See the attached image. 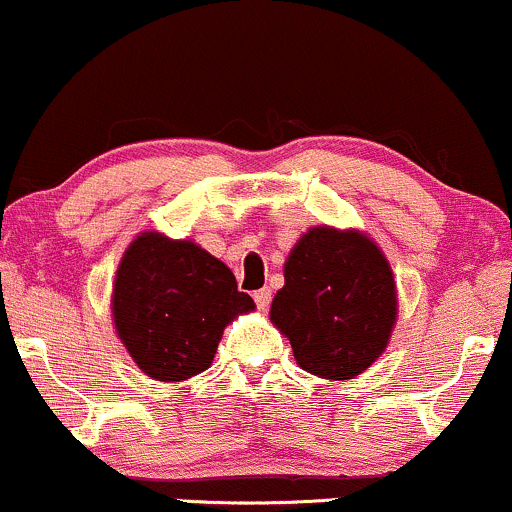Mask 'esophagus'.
Wrapping results in <instances>:
<instances>
[{
    "label": "esophagus",
    "instance_id": "1",
    "mask_svg": "<svg viewBox=\"0 0 512 512\" xmlns=\"http://www.w3.org/2000/svg\"><path fill=\"white\" fill-rule=\"evenodd\" d=\"M252 297H255L257 309H262V312H264V309H269V304H271V290H269V288L257 290V293L252 295Z\"/></svg>",
    "mask_w": 512,
    "mask_h": 512
}]
</instances>
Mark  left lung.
Instances as JSON below:
<instances>
[{
    "label": "left lung",
    "instance_id": "obj_1",
    "mask_svg": "<svg viewBox=\"0 0 512 512\" xmlns=\"http://www.w3.org/2000/svg\"><path fill=\"white\" fill-rule=\"evenodd\" d=\"M271 321L304 371L354 378L383 354L397 321L390 264L359 231L314 226L290 252Z\"/></svg>",
    "mask_w": 512,
    "mask_h": 512
}]
</instances>
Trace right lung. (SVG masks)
Here are the masks:
<instances>
[{
    "instance_id": "obj_1",
    "label": "right lung",
    "mask_w": 512,
    "mask_h": 512,
    "mask_svg": "<svg viewBox=\"0 0 512 512\" xmlns=\"http://www.w3.org/2000/svg\"><path fill=\"white\" fill-rule=\"evenodd\" d=\"M255 309L224 262L191 241L148 231L129 245L113 286L120 340L146 375L179 383L215 359L224 326Z\"/></svg>"
}]
</instances>
